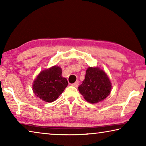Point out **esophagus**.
<instances>
[{
  "label": "esophagus",
  "instance_id": "obj_1",
  "mask_svg": "<svg viewBox=\"0 0 146 146\" xmlns=\"http://www.w3.org/2000/svg\"><path fill=\"white\" fill-rule=\"evenodd\" d=\"M78 83H79L78 80H77V81H76L75 83L72 84H71V86H74V87H78Z\"/></svg>",
  "mask_w": 146,
  "mask_h": 146
}]
</instances>
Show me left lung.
I'll list each match as a JSON object with an SVG mask.
<instances>
[{"mask_svg": "<svg viewBox=\"0 0 146 146\" xmlns=\"http://www.w3.org/2000/svg\"><path fill=\"white\" fill-rule=\"evenodd\" d=\"M78 90L88 102L95 104L110 95L111 84L104 71L98 68L90 67L86 70L84 80Z\"/></svg>", "mask_w": 146, "mask_h": 146, "instance_id": "8db88e82", "label": "left lung"}]
</instances>
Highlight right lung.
<instances>
[{
    "label": "right lung",
    "mask_w": 146,
    "mask_h": 146,
    "mask_svg": "<svg viewBox=\"0 0 146 146\" xmlns=\"http://www.w3.org/2000/svg\"><path fill=\"white\" fill-rule=\"evenodd\" d=\"M68 85L67 79L62 76L61 68L55 66L41 71L34 81L33 90L40 99L51 102L57 99Z\"/></svg>",
    "instance_id": "add662e5"
}]
</instances>
